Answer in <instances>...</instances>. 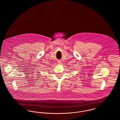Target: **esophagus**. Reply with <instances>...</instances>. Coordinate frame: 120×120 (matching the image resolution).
<instances>
[{"label":"esophagus","instance_id":"esophagus-1","mask_svg":"<svg viewBox=\"0 0 120 120\" xmlns=\"http://www.w3.org/2000/svg\"><path fill=\"white\" fill-rule=\"evenodd\" d=\"M57 63H58V64H61V63H62V62L60 61H58L57 62Z\"/></svg>","mask_w":120,"mask_h":120}]
</instances>
